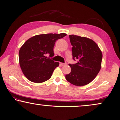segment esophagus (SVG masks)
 I'll return each mask as SVG.
<instances>
[{
  "instance_id": "34e87169",
  "label": "esophagus",
  "mask_w": 120,
  "mask_h": 120,
  "mask_svg": "<svg viewBox=\"0 0 120 120\" xmlns=\"http://www.w3.org/2000/svg\"><path fill=\"white\" fill-rule=\"evenodd\" d=\"M60 66H64V65H65V64L63 63H60Z\"/></svg>"
}]
</instances>
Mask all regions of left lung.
Here are the masks:
<instances>
[{
    "mask_svg": "<svg viewBox=\"0 0 120 120\" xmlns=\"http://www.w3.org/2000/svg\"><path fill=\"white\" fill-rule=\"evenodd\" d=\"M73 46V58L78 62L70 64L71 72L66 75V80L75 86H82L89 84L97 76L101 68L102 52L95 41L91 39L70 35Z\"/></svg>",
    "mask_w": 120,
    "mask_h": 120,
    "instance_id": "1",
    "label": "left lung"
}]
</instances>
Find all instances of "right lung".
Returning a JSON list of instances; mask_svg holds the SVG:
<instances>
[{"label": "right lung", "instance_id": "add662e5", "mask_svg": "<svg viewBox=\"0 0 120 120\" xmlns=\"http://www.w3.org/2000/svg\"><path fill=\"white\" fill-rule=\"evenodd\" d=\"M66 36L65 33L34 36L25 42L19 52V61L23 74L31 82L43 83L51 77L59 63L49 57L54 55L53 48L57 40Z\"/></svg>", "mask_w": 120, "mask_h": 120}]
</instances>
